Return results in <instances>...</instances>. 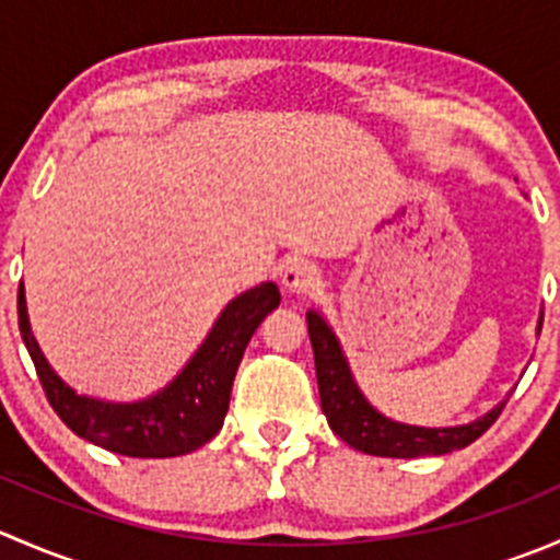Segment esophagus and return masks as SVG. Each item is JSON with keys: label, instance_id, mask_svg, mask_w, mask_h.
Returning <instances> with one entry per match:
<instances>
[{"label": "esophagus", "instance_id": "obj_1", "mask_svg": "<svg viewBox=\"0 0 560 560\" xmlns=\"http://www.w3.org/2000/svg\"><path fill=\"white\" fill-rule=\"evenodd\" d=\"M319 268H316L314 262H308V259H292L290 265L284 268V273H281V284H284V290L295 292V295H303V292H312L319 287Z\"/></svg>", "mask_w": 560, "mask_h": 560}]
</instances>
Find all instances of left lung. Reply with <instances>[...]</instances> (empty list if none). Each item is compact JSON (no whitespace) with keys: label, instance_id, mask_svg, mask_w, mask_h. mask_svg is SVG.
<instances>
[{"label":"left lung","instance_id":"8db88e82","mask_svg":"<svg viewBox=\"0 0 560 560\" xmlns=\"http://www.w3.org/2000/svg\"><path fill=\"white\" fill-rule=\"evenodd\" d=\"M308 338L314 347V365H316V385H319L322 411L327 417V425L332 428L341 442L349 447L360 450L365 455L376 457H425V455H444L455 450L468 447L477 442L495 420H499L504 400L485 411L477 420L466 425H444V428H425L398 422L393 417H385L380 409L371 406L363 389L354 382L349 360L343 354L341 341L332 332L330 322L325 319L316 308L306 312ZM541 330V314L536 322V332Z\"/></svg>","mask_w":560,"mask_h":560}]
</instances>
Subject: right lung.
Returning <instances> with one entry per match:
<instances>
[{
  "label": "right lung",
  "mask_w": 560,
  "mask_h": 560,
  "mask_svg": "<svg viewBox=\"0 0 560 560\" xmlns=\"http://www.w3.org/2000/svg\"><path fill=\"white\" fill-rule=\"evenodd\" d=\"M281 301L273 281L252 287L222 308L184 369L140 400H105L67 385L39 349L19 287V327L48 404L75 436L127 457H175L202 447L222 431L235 371L254 330Z\"/></svg>",
  "instance_id": "right-lung-1"
}]
</instances>
